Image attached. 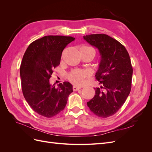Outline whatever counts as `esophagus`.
I'll return each instance as SVG.
<instances>
[{"instance_id":"esophagus-1","label":"esophagus","mask_w":152,"mask_h":152,"mask_svg":"<svg viewBox=\"0 0 152 152\" xmlns=\"http://www.w3.org/2000/svg\"><path fill=\"white\" fill-rule=\"evenodd\" d=\"M81 88H82L81 87H77V86H73V90L74 91H76L79 90V89H81Z\"/></svg>"}]
</instances>
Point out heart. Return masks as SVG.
I'll return each instance as SVG.
<instances>
[{
	"label": "heart",
	"instance_id": "heart-1",
	"mask_svg": "<svg viewBox=\"0 0 152 152\" xmlns=\"http://www.w3.org/2000/svg\"><path fill=\"white\" fill-rule=\"evenodd\" d=\"M81 49H87L91 53V54L94 57L95 54L94 50L90 47L84 46L80 48ZM91 75V73L89 70H80V69H75L72 70L67 74V78L68 80L73 84L77 86L83 85L87 78H88Z\"/></svg>",
	"mask_w": 152,
	"mask_h": 152
}]
</instances>
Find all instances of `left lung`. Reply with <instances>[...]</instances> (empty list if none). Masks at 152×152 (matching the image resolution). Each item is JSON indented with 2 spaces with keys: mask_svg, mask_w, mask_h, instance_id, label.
Returning a JSON list of instances; mask_svg holds the SVG:
<instances>
[{
  "mask_svg": "<svg viewBox=\"0 0 152 152\" xmlns=\"http://www.w3.org/2000/svg\"><path fill=\"white\" fill-rule=\"evenodd\" d=\"M84 39L99 50L101 61L95 76L102 85L94 88L96 94L87 104L96 115L107 118L118 112L130 93L131 59L126 48L108 35H87Z\"/></svg>",
  "mask_w": 152,
  "mask_h": 152,
  "instance_id": "1",
  "label": "left lung"
}]
</instances>
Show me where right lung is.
I'll use <instances>...</instances> for the list:
<instances>
[{
  "mask_svg": "<svg viewBox=\"0 0 152 152\" xmlns=\"http://www.w3.org/2000/svg\"><path fill=\"white\" fill-rule=\"evenodd\" d=\"M75 40L72 37L48 35L31 42L26 50L20 66L22 92L34 112L50 118L61 112L73 92L68 82L50 85L53 69L60 64L61 54Z\"/></svg>",
  "mask_w": 152,
  "mask_h": 152,
  "instance_id": "obj_1",
  "label": "right lung"
}]
</instances>
